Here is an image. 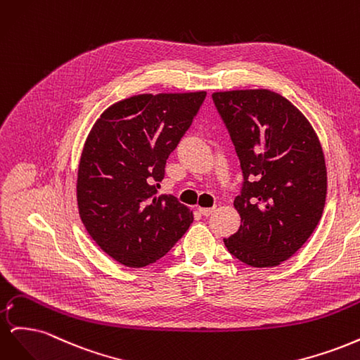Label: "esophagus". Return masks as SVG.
Returning <instances> with one entry per match:
<instances>
[{
	"label": "esophagus",
	"instance_id": "esophagus-1",
	"mask_svg": "<svg viewBox=\"0 0 360 360\" xmlns=\"http://www.w3.org/2000/svg\"><path fill=\"white\" fill-rule=\"evenodd\" d=\"M198 210L202 216H210L212 213H214V207H198Z\"/></svg>",
	"mask_w": 360,
	"mask_h": 360
}]
</instances>
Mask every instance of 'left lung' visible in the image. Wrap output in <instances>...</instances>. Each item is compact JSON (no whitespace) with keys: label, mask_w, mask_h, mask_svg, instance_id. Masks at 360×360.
I'll return each instance as SVG.
<instances>
[{"label":"left lung","mask_w":360,"mask_h":360,"mask_svg":"<svg viewBox=\"0 0 360 360\" xmlns=\"http://www.w3.org/2000/svg\"><path fill=\"white\" fill-rule=\"evenodd\" d=\"M212 97L243 174L234 200L242 224L224 243L248 266H278L297 252L321 219L328 172L320 141L278 93L236 90Z\"/></svg>","instance_id":"obj_1"}]
</instances>
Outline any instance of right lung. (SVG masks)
<instances>
[{
	"instance_id": "1",
	"label": "right lung",
	"mask_w": 360,
	"mask_h": 360,
	"mask_svg": "<svg viewBox=\"0 0 360 360\" xmlns=\"http://www.w3.org/2000/svg\"><path fill=\"white\" fill-rule=\"evenodd\" d=\"M205 91L139 94L117 102L85 141L76 198L93 240L118 263L144 267L188 231L193 216L158 195L167 159L188 132Z\"/></svg>"
}]
</instances>
